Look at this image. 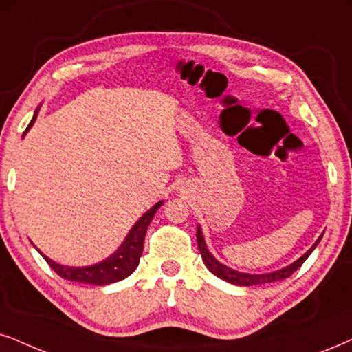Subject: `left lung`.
I'll return each instance as SVG.
<instances>
[{
	"label": "left lung",
	"instance_id": "left-lung-1",
	"mask_svg": "<svg viewBox=\"0 0 352 352\" xmlns=\"http://www.w3.org/2000/svg\"><path fill=\"white\" fill-rule=\"evenodd\" d=\"M196 236H197V246H199V251H201V254H202L204 264H206L207 269H209L212 274H215L217 277H220V279L227 280V282H230V284H235V285H258V284H267V282H277L282 279H287L289 276H292L294 272H296L297 269L300 267L303 263H305V259L309 258V256L311 254V251L316 248V245H318L323 235L320 236L318 240H316L315 245L311 246V248L307 251L302 258H298L296 263H292L287 267L280 269V271L269 272V274H245V272H238V271H235V269L227 267L225 264L217 261L214 256L209 253V250H207V246H206V241H204L202 232L199 227H197Z\"/></svg>",
	"mask_w": 352,
	"mask_h": 352
}]
</instances>
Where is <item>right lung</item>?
<instances>
[{"label": "right lung", "instance_id": "right-lung-1", "mask_svg": "<svg viewBox=\"0 0 352 352\" xmlns=\"http://www.w3.org/2000/svg\"><path fill=\"white\" fill-rule=\"evenodd\" d=\"M36 116L32 117L30 124L25 129V132L30 129V125L34 124L36 120ZM163 202H158L156 206L151 207V209L146 212L145 215L142 217L138 222L133 225L130 233L125 238V241L120 245V248L116 251L114 254L109 256L104 261L94 264V266H88V267H68V266H62V264H56L55 261L45 258V261L49 263V266L54 269V271L58 274L60 277L67 280H73V282H85V284H94V285H106V284H112V282L122 280L125 277L132 274L135 271V267L138 266V261H140V256L143 251V241H145V233L146 228L153 219V215L158 210V207L162 206Z\"/></svg>", "mask_w": 352, "mask_h": 352}]
</instances>
